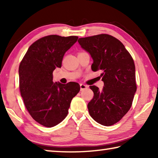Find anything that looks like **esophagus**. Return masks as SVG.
Wrapping results in <instances>:
<instances>
[{"mask_svg": "<svg viewBox=\"0 0 158 158\" xmlns=\"http://www.w3.org/2000/svg\"><path fill=\"white\" fill-rule=\"evenodd\" d=\"M80 89H81V90H85L88 89V85H85V84H80Z\"/></svg>", "mask_w": 158, "mask_h": 158, "instance_id": "obj_1", "label": "esophagus"}]
</instances>
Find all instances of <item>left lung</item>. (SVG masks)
<instances>
[{
    "label": "left lung",
    "instance_id": "obj_1",
    "mask_svg": "<svg viewBox=\"0 0 158 158\" xmlns=\"http://www.w3.org/2000/svg\"><path fill=\"white\" fill-rule=\"evenodd\" d=\"M80 46L93 60V71H100L102 90L95 85L88 104L89 112L96 122L110 126L129 111L137 90L135 65L130 53L121 41L107 34L79 38Z\"/></svg>",
    "mask_w": 158,
    "mask_h": 158
}]
</instances>
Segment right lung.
Segmentation results:
<instances>
[{"label":"right lung","instance_id":"add662e5","mask_svg":"<svg viewBox=\"0 0 158 158\" xmlns=\"http://www.w3.org/2000/svg\"><path fill=\"white\" fill-rule=\"evenodd\" d=\"M77 36L51 35L28 48L19 68V89L32 118L44 127H52L67 116L71 101L80 90L78 83L53 82V72L60 68L65 53Z\"/></svg>","mask_w":158,"mask_h":158}]
</instances>
